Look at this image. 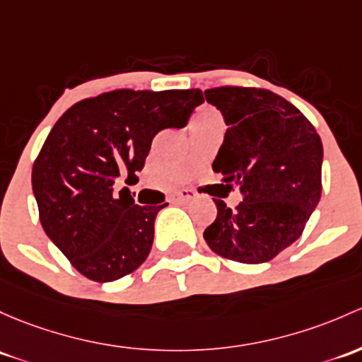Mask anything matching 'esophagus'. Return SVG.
<instances>
[{
  "label": "esophagus",
  "mask_w": 362,
  "mask_h": 362,
  "mask_svg": "<svg viewBox=\"0 0 362 362\" xmlns=\"http://www.w3.org/2000/svg\"><path fill=\"white\" fill-rule=\"evenodd\" d=\"M194 196H196V192H194L192 189H180V191L171 194V201H173V203H187V201H191Z\"/></svg>",
  "instance_id": "obj_1"
}]
</instances>
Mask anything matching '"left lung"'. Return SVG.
Masks as SVG:
<instances>
[{"instance_id":"obj_1","label":"left lung","mask_w":362,"mask_h":362,"mask_svg":"<svg viewBox=\"0 0 362 362\" xmlns=\"http://www.w3.org/2000/svg\"><path fill=\"white\" fill-rule=\"evenodd\" d=\"M203 100L227 124L211 168L243 194L234 210L215 199L218 213L204 241L220 257L264 264L302 235L321 199V139L295 105L269 90L222 86L204 91Z\"/></svg>"}]
</instances>
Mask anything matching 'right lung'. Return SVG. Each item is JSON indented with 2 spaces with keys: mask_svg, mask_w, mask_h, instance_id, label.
<instances>
[{
  "mask_svg": "<svg viewBox=\"0 0 362 362\" xmlns=\"http://www.w3.org/2000/svg\"><path fill=\"white\" fill-rule=\"evenodd\" d=\"M203 102L199 90H116L62 114L33 166V192L48 238L76 271L97 283L144 264L159 206L135 204L117 177L139 180L152 139L184 128Z\"/></svg>",
  "mask_w": 362,
  "mask_h": 362,
  "instance_id": "obj_1",
  "label": "right lung"
}]
</instances>
